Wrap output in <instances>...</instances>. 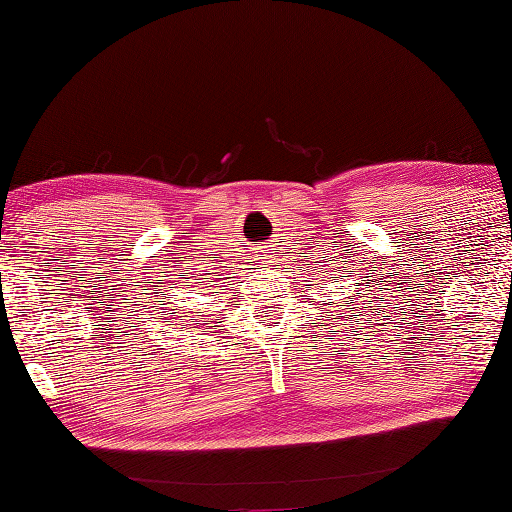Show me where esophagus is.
<instances>
[{"mask_svg":"<svg viewBox=\"0 0 512 512\" xmlns=\"http://www.w3.org/2000/svg\"><path fill=\"white\" fill-rule=\"evenodd\" d=\"M259 259H264V262H271V255H264V257H259Z\"/></svg>","mask_w":512,"mask_h":512,"instance_id":"1","label":"esophagus"}]
</instances>
